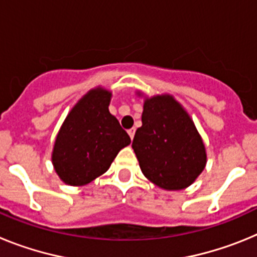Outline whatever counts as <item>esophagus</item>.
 Listing matches in <instances>:
<instances>
[{"mask_svg": "<svg viewBox=\"0 0 257 257\" xmlns=\"http://www.w3.org/2000/svg\"><path fill=\"white\" fill-rule=\"evenodd\" d=\"M127 133H128V135H130L131 140H133V139H134V136H135V128H130V130L127 131Z\"/></svg>", "mask_w": 257, "mask_h": 257, "instance_id": "1", "label": "esophagus"}]
</instances>
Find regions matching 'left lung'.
Wrapping results in <instances>:
<instances>
[{
    "instance_id": "obj_1",
    "label": "left lung",
    "mask_w": 257,
    "mask_h": 257,
    "mask_svg": "<svg viewBox=\"0 0 257 257\" xmlns=\"http://www.w3.org/2000/svg\"><path fill=\"white\" fill-rule=\"evenodd\" d=\"M143 108V124L133 142L143 174L162 189H185L207 161L194 122L171 95L147 97Z\"/></svg>"
}]
</instances>
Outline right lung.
<instances>
[{
	"mask_svg": "<svg viewBox=\"0 0 257 257\" xmlns=\"http://www.w3.org/2000/svg\"><path fill=\"white\" fill-rule=\"evenodd\" d=\"M112 92L90 90L72 108L56 135L52 165L68 185L81 187L106 172L122 148L131 143L109 112Z\"/></svg>",
	"mask_w": 257,
	"mask_h": 257,
	"instance_id": "obj_1",
	"label": "right lung"
}]
</instances>
